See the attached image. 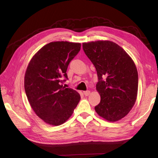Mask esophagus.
Returning <instances> with one entry per match:
<instances>
[{"instance_id":"obj_1","label":"esophagus","mask_w":158,"mask_h":158,"mask_svg":"<svg viewBox=\"0 0 158 158\" xmlns=\"http://www.w3.org/2000/svg\"><path fill=\"white\" fill-rule=\"evenodd\" d=\"M84 94L85 95V96H88V95L90 94V91H89V90L84 91Z\"/></svg>"}]
</instances>
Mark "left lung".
Listing matches in <instances>:
<instances>
[{
    "label": "left lung",
    "mask_w": 158,
    "mask_h": 158,
    "mask_svg": "<svg viewBox=\"0 0 158 158\" xmlns=\"http://www.w3.org/2000/svg\"><path fill=\"white\" fill-rule=\"evenodd\" d=\"M82 47L98 74L96 89L101 101L95 111L108 121L121 120L130 112L137 98L135 63L121 47L111 41L83 43Z\"/></svg>",
    "instance_id": "left-lung-1"
}]
</instances>
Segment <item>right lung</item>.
I'll use <instances>...</instances> for the list:
<instances>
[{
  "mask_svg": "<svg viewBox=\"0 0 158 158\" xmlns=\"http://www.w3.org/2000/svg\"><path fill=\"white\" fill-rule=\"evenodd\" d=\"M80 43L54 41L33 55L25 73L24 88L30 106L41 120L59 126L73 114L80 100L76 90L63 86L68 66L80 50Z\"/></svg>",
  "mask_w": 158,
  "mask_h": 158,
  "instance_id": "add662e5",
  "label": "right lung"
}]
</instances>
